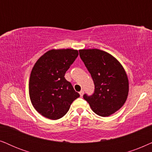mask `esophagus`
Returning a JSON list of instances; mask_svg holds the SVG:
<instances>
[{"label":"esophagus","mask_w":152,"mask_h":152,"mask_svg":"<svg viewBox=\"0 0 152 152\" xmlns=\"http://www.w3.org/2000/svg\"><path fill=\"white\" fill-rule=\"evenodd\" d=\"M79 94H80V96H83V94H84V91L83 90H81L80 91V92H79Z\"/></svg>","instance_id":"esophagus-1"}]
</instances>
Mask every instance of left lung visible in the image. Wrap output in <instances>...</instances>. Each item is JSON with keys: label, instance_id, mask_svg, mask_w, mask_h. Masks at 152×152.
Here are the masks:
<instances>
[{"label": "left lung", "instance_id": "obj_1", "mask_svg": "<svg viewBox=\"0 0 152 152\" xmlns=\"http://www.w3.org/2000/svg\"><path fill=\"white\" fill-rule=\"evenodd\" d=\"M80 57L94 83L92 96L83 95L96 115L108 117L122 108L129 94V80L120 62L104 50H79Z\"/></svg>", "mask_w": 152, "mask_h": 152}]
</instances>
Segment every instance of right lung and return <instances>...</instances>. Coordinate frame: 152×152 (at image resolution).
Returning <instances> with one entry per match:
<instances>
[{"mask_svg":"<svg viewBox=\"0 0 152 152\" xmlns=\"http://www.w3.org/2000/svg\"><path fill=\"white\" fill-rule=\"evenodd\" d=\"M77 50L51 49L42 56L31 71L29 95L34 108L42 116L58 120L66 115L80 96L64 74L78 57Z\"/></svg>","mask_w":152,"mask_h":152,"instance_id":"add662e5","label":"right lung"}]
</instances>
